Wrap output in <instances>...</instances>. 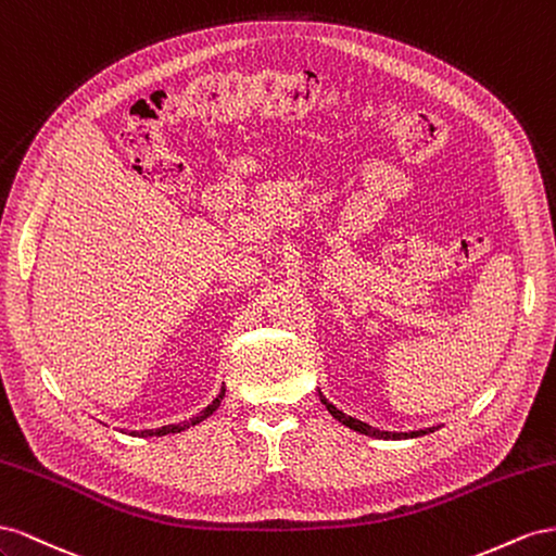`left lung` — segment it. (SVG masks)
<instances>
[{
    "label": "left lung",
    "mask_w": 556,
    "mask_h": 556,
    "mask_svg": "<svg viewBox=\"0 0 556 556\" xmlns=\"http://www.w3.org/2000/svg\"><path fill=\"white\" fill-rule=\"evenodd\" d=\"M319 401L326 405V409H328L330 415L336 417L340 424H344L346 428H352V431H356V433H361V435H370V438H377V440H407V438H419V435L438 431V426L419 428V431H409V433H401V431H399V433H395V431H393V433H391V431H379V428H375V426H370V424H366V421H361V419L349 417V415H344L342 409H338L336 405L328 403V399L321 393V389H319Z\"/></svg>",
    "instance_id": "1"
}]
</instances>
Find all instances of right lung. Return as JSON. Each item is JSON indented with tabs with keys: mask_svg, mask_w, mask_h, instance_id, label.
Segmentation results:
<instances>
[{
	"mask_svg": "<svg viewBox=\"0 0 556 556\" xmlns=\"http://www.w3.org/2000/svg\"><path fill=\"white\" fill-rule=\"evenodd\" d=\"M224 395H226V387H220V393L216 395V399L204 407L200 415H195V417H190V419H186V421H179V424H169V426H161V428H155V431H130V435H135V438H161V435H169V433H181V431H186V428H190V426H195V424H200V421H204L207 419L210 415H214V412L218 409V405H220V401H224Z\"/></svg>",
	"mask_w": 556,
	"mask_h": 556,
	"instance_id": "right-lung-1",
	"label": "right lung"
}]
</instances>
